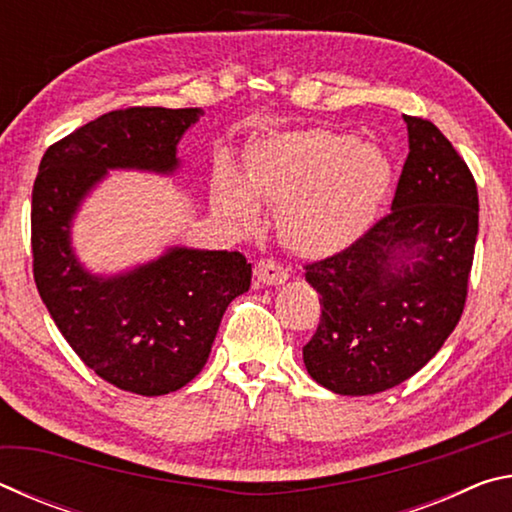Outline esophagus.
I'll return each mask as SVG.
<instances>
[{"label":"esophagus","instance_id":"esophagus-1","mask_svg":"<svg viewBox=\"0 0 512 512\" xmlns=\"http://www.w3.org/2000/svg\"><path fill=\"white\" fill-rule=\"evenodd\" d=\"M255 277L257 282L266 284V287H273V284H282L289 280V268L275 262V259H259L255 264Z\"/></svg>","mask_w":512,"mask_h":512}]
</instances>
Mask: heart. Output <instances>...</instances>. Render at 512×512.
Listing matches in <instances>:
<instances>
[{"mask_svg": "<svg viewBox=\"0 0 512 512\" xmlns=\"http://www.w3.org/2000/svg\"><path fill=\"white\" fill-rule=\"evenodd\" d=\"M246 180L248 185L235 171L219 180L216 201L232 221L257 223L259 196L280 207L277 223L287 244L305 253H329L370 228L393 183V164L377 146L314 128L259 142Z\"/></svg>", "mask_w": 512, "mask_h": 512, "instance_id": "heart-1", "label": "heart"}]
</instances>
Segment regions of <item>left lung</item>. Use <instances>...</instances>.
<instances>
[{"label":"left lung","instance_id":"8db88e82","mask_svg":"<svg viewBox=\"0 0 512 512\" xmlns=\"http://www.w3.org/2000/svg\"><path fill=\"white\" fill-rule=\"evenodd\" d=\"M409 158L384 219L305 266L320 323L302 348L311 379L375 395L436 357L461 320L479 235L472 171L431 121L404 115Z\"/></svg>","mask_w":512,"mask_h":512}]
</instances>
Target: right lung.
<instances>
[{"instance_id": "add662e5", "label": "right lung", "mask_w": 512, "mask_h": 512, "mask_svg": "<svg viewBox=\"0 0 512 512\" xmlns=\"http://www.w3.org/2000/svg\"><path fill=\"white\" fill-rule=\"evenodd\" d=\"M201 108L112 110L51 144L33 183V277L42 302L85 366L137 395L189 384L210 357L253 266L228 250L169 248L133 271L101 277L72 250V219L108 169L173 173L176 146Z\"/></svg>"}]
</instances>
